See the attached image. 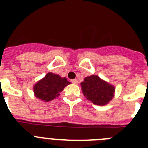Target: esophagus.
<instances>
[{"mask_svg": "<svg viewBox=\"0 0 148 148\" xmlns=\"http://www.w3.org/2000/svg\"><path fill=\"white\" fill-rule=\"evenodd\" d=\"M71 82L73 84H78V80H77V79H73V80L71 81Z\"/></svg>", "mask_w": 148, "mask_h": 148, "instance_id": "34e87169", "label": "esophagus"}]
</instances>
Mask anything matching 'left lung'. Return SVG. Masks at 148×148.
I'll return each instance as SVG.
<instances>
[{"mask_svg": "<svg viewBox=\"0 0 148 148\" xmlns=\"http://www.w3.org/2000/svg\"><path fill=\"white\" fill-rule=\"evenodd\" d=\"M84 95L97 105L107 104L113 97L115 88L97 75L86 77L81 83Z\"/></svg>", "mask_w": 148, "mask_h": 148, "instance_id": "left-lung-1", "label": "left lung"}]
</instances>
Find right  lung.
<instances>
[{"mask_svg": "<svg viewBox=\"0 0 148 148\" xmlns=\"http://www.w3.org/2000/svg\"><path fill=\"white\" fill-rule=\"evenodd\" d=\"M70 82L66 78H61L53 73H47L43 79L34 86L35 96L44 101H49L56 99L66 86Z\"/></svg>", "mask_w": 148, "mask_h": 148, "instance_id": "1", "label": "right lung"}]
</instances>
